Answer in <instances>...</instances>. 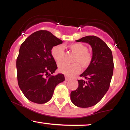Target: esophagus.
Listing matches in <instances>:
<instances>
[{"mask_svg": "<svg viewBox=\"0 0 130 130\" xmlns=\"http://www.w3.org/2000/svg\"><path fill=\"white\" fill-rule=\"evenodd\" d=\"M65 80H66L67 81H69V80H71V79L69 78V77H67V76H65Z\"/></svg>", "mask_w": 130, "mask_h": 130, "instance_id": "34e87169", "label": "esophagus"}]
</instances>
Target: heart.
I'll list each match as a JSON object with an SVG mask.
<instances>
[{"label": "heart", "instance_id": "1", "mask_svg": "<svg viewBox=\"0 0 130 130\" xmlns=\"http://www.w3.org/2000/svg\"><path fill=\"white\" fill-rule=\"evenodd\" d=\"M68 47L73 53L75 54L73 59L74 63L69 64L62 62L59 64L58 67L61 73L69 77H72L80 72L81 68L79 64L84 68H86L90 65L92 57L87 51V47L81 43H74L68 45ZM51 54L56 62H60L63 60L65 56L63 46L60 44L54 46L51 50Z\"/></svg>", "mask_w": 130, "mask_h": 130}]
</instances>
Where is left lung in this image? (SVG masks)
<instances>
[{"instance_id":"left-lung-1","label":"left lung","mask_w":130,"mask_h":130,"mask_svg":"<svg viewBox=\"0 0 130 130\" xmlns=\"http://www.w3.org/2000/svg\"><path fill=\"white\" fill-rule=\"evenodd\" d=\"M76 41L90 44L92 59L80 75L86 80H77L78 87L71 92L70 98L77 107L89 108L97 104L109 88L114 70L112 54L105 42L96 36H86Z\"/></svg>"}]
</instances>
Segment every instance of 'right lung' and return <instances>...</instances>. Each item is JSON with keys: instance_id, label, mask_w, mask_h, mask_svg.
<instances>
[{"instance_id": "add662e5", "label": "right lung", "mask_w": 130, "mask_h": 130, "mask_svg": "<svg viewBox=\"0 0 130 130\" xmlns=\"http://www.w3.org/2000/svg\"><path fill=\"white\" fill-rule=\"evenodd\" d=\"M62 42L49 31L39 30L21 45L16 60L18 82L29 100L45 103L51 99L57 85L65 80L63 74L52 75L57 67L51 50Z\"/></svg>"}]
</instances>
